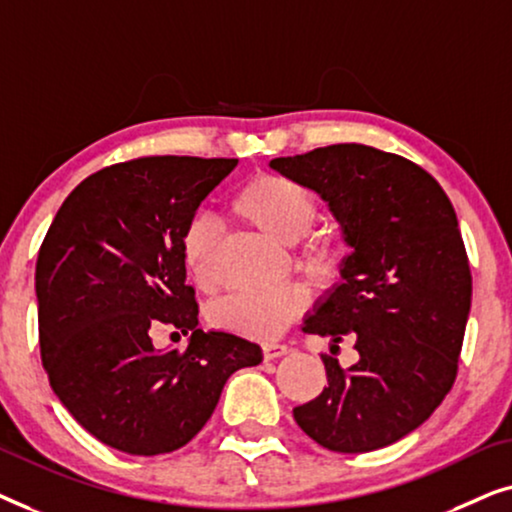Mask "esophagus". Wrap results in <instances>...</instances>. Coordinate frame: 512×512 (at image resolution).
<instances>
[{"label":"esophagus","mask_w":512,"mask_h":512,"mask_svg":"<svg viewBox=\"0 0 512 512\" xmlns=\"http://www.w3.org/2000/svg\"><path fill=\"white\" fill-rule=\"evenodd\" d=\"M286 352H289V347H286V345H279V342H265V345H263V356H265V361L279 359V356H284Z\"/></svg>","instance_id":"34e87169"}]
</instances>
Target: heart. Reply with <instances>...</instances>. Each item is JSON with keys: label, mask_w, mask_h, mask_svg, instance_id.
<instances>
[{"label": "heart", "mask_w": 512, "mask_h": 512, "mask_svg": "<svg viewBox=\"0 0 512 512\" xmlns=\"http://www.w3.org/2000/svg\"><path fill=\"white\" fill-rule=\"evenodd\" d=\"M235 214L256 226L270 240L293 244L310 233L319 216L317 198L310 188L282 174H261L247 181L233 200ZM181 261L188 277L200 289L216 284V226L209 216H193L181 233ZM303 261L312 270H328L331 244L324 237H310L303 247ZM305 293L298 286L275 291H240L212 307L216 326L254 340H275L303 312Z\"/></svg>", "instance_id": "1"}]
</instances>
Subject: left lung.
I'll use <instances>...</instances> for the list:
<instances>
[{"label":"left lung","instance_id":"8db88e82","mask_svg":"<svg viewBox=\"0 0 512 512\" xmlns=\"http://www.w3.org/2000/svg\"><path fill=\"white\" fill-rule=\"evenodd\" d=\"M270 167L319 193L352 247L303 331L331 352L352 338L359 361L321 354L328 384L293 419L326 450H380L424 424L457 377L473 291L457 214L429 172L373 146H321Z\"/></svg>","mask_w":512,"mask_h":512}]
</instances>
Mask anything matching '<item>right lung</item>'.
Returning a JSON list of instances; mask_svg holds the SVG:
<instances>
[{
    "label": "right lung",
    "instance_id": "add662e5",
    "mask_svg": "<svg viewBox=\"0 0 512 512\" xmlns=\"http://www.w3.org/2000/svg\"><path fill=\"white\" fill-rule=\"evenodd\" d=\"M235 165L146 156L104 167L67 195L41 244V361L62 405L114 450H179L228 377L263 361L256 342L202 331L181 261L186 223ZM158 325L192 335L184 353L152 347Z\"/></svg>",
    "mask_w": 512,
    "mask_h": 512
}]
</instances>
